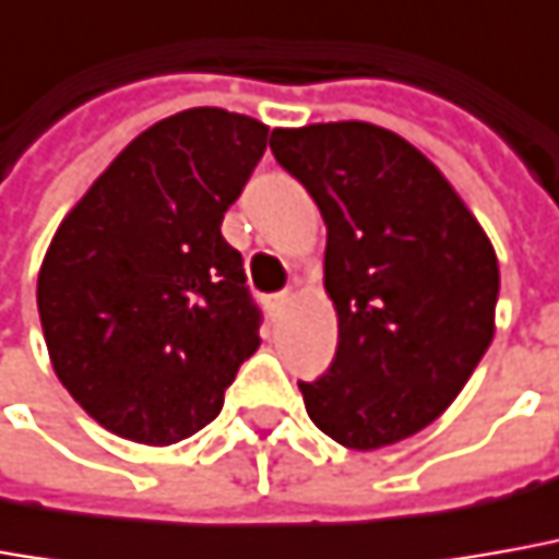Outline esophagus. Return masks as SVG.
<instances>
[{"label":"esophagus","mask_w":559,"mask_h":559,"mask_svg":"<svg viewBox=\"0 0 559 559\" xmlns=\"http://www.w3.org/2000/svg\"><path fill=\"white\" fill-rule=\"evenodd\" d=\"M287 299H290V294H287V290H281V294L265 296V306H269V311H281L284 306H287Z\"/></svg>","instance_id":"esophagus-1"}]
</instances>
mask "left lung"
<instances>
[{
	"label": "left lung",
	"mask_w": 559,
	"mask_h": 559,
	"mask_svg": "<svg viewBox=\"0 0 559 559\" xmlns=\"http://www.w3.org/2000/svg\"><path fill=\"white\" fill-rule=\"evenodd\" d=\"M269 146L328 226L340 318L328 373L299 382L309 419L348 450L431 425L492 343L499 263L423 152L367 121L275 128Z\"/></svg>",
	"instance_id": "1"
}]
</instances>
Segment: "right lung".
I'll list each match as a JSON object with an SVG mask.
<instances>
[{
    "instance_id": "add662e5",
    "label": "right lung",
    "mask_w": 559,
    "mask_h": 559,
    "mask_svg": "<svg viewBox=\"0 0 559 559\" xmlns=\"http://www.w3.org/2000/svg\"><path fill=\"white\" fill-rule=\"evenodd\" d=\"M263 121L186 109L131 140L60 223L39 272L57 379L119 438L168 447L214 423L263 314L223 238Z\"/></svg>"
}]
</instances>
